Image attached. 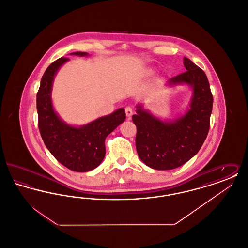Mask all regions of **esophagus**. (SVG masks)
<instances>
[{
	"instance_id": "1",
	"label": "esophagus",
	"mask_w": 248,
	"mask_h": 248,
	"mask_svg": "<svg viewBox=\"0 0 248 248\" xmlns=\"http://www.w3.org/2000/svg\"><path fill=\"white\" fill-rule=\"evenodd\" d=\"M125 114H126L128 120H130L131 117H132V115H133V109H132L131 107L127 106L125 108Z\"/></svg>"
}]
</instances>
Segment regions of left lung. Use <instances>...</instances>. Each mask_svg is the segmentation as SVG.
Segmentation results:
<instances>
[{
    "label": "left lung",
    "mask_w": 248,
    "mask_h": 248,
    "mask_svg": "<svg viewBox=\"0 0 248 248\" xmlns=\"http://www.w3.org/2000/svg\"><path fill=\"white\" fill-rule=\"evenodd\" d=\"M186 71L167 81L191 89L189 107L173 120H162L137 105L132 120L137 126L136 148L142 162L156 170L179 167L199 152L205 140L212 112L213 95L204 71L184 58Z\"/></svg>",
    "instance_id": "left-lung-1"
}]
</instances>
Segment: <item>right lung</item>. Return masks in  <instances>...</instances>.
<instances>
[{
	"label": "right lung",
	"instance_id": "add662e5",
	"mask_svg": "<svg viewBox=\"0 0 248 248\" xmlns=\"http://www.w3.org/2000/svg\"><path fill=\"white\" fill-rule=\"evenodd\" d=\"M71 55L87 57L88 53L74 52ZM69 59L60 58L44 73L37 93L38 126L48 151L67 168L76 172H87L103 161L107 137L125 120L124 108L95 119L81 126L71 125L60 118L52 101L55 77Z\"/></svg>",
	"mask_w": 248,
	"mask_h": 248
}]
</instances>
